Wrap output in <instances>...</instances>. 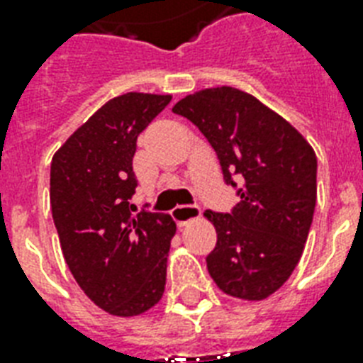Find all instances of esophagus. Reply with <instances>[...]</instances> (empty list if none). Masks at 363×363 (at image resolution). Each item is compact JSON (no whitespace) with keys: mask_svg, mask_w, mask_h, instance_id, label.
Instances as JSON below:
<instances>
[{"mask_svg":"<svg viewBox=\"0 0 363 363\" xmlns=\"http://www.w3.org/2000/svg\"><path fill=\"white\" fill-rule=\"evenodd\" d=\"M171 215L175 218V222L179 226H186L188 222L196 220L201 216V211H199L198 205H177L175 209L171 211Z\"/></svg>","mask_w":363,"mask_h":363,"instance_id":"1","label":"esophagus"}]
</instances>
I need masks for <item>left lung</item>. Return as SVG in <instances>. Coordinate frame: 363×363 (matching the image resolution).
<instances>
[{"label":"left lung","instance_id":"8db88e82","mask_svg":"<svg viewBox=\"0 0 363 363\" xmlns=\"http://www.w3.org/2000/svg\"><path fill=\"white\" fill-rule=\"evenodd\" d=\"M215 148L226 184L241 181V203L205 211L216 247L207 269L232 298L262 301L296 269L316 203V154L288 121L239 88L216 86L177 101Z\"/></svg>","mask_w":363,"mask_h":363}]
</instances>
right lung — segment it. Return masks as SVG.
I'll list each match as a JSON object with an SVG mask.
<instances>
[{"mask_svg": "<svg viewBox=\"0 0 363 363\" xmlns=\"http://www.w3.org/2000/svg\"><path fill=\"white\" fill-rule=\"evenodd\" d=\"M169 94L128 92L101 105L54 152L50 207L67 267L82 292L113 316L158 303L177 226L164 213L131 215L137 137Z\"/></svg>", "mask_w": 363, "mask_h": 363, "instance_id": "obj_1", "label": "right lung"}]
</instances>
